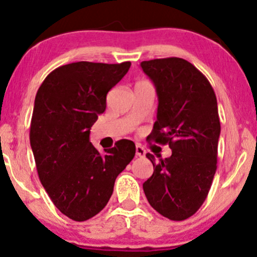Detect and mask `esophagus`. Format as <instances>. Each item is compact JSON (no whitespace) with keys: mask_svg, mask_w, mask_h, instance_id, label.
<instances>
[{"mask_svg":"<svg viewBox=\"0 0 257 257\" xmlns=\"http://www.w3.org/2000/svg\"><path fill=\"white\" fill-rule=\"evenodd\" d=\"M135 153H137V157H145L146 150L141 145H137V147H135Z\"/></svg>","mask_w":257,"mask_h":257,"instance_id":"obj_1","label":"esophagus"}]
</instances>
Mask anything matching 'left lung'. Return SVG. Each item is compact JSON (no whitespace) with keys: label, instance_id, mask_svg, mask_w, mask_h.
<instances>
[{"label":"left lung","instance_id":"1","mask_svg":"<svg viewBox=\"0 0 257 257\" xmlns=\"http://www.w3.org/2000/svg\"><path fill=\"white\" fill-rule=\"evenodd\" d=\"M158 95L157 120L151 143L169 144L172 156L152 162L144 182L149 203L173 221L188 219L202 206L216 172L221 132L213 87L197 67L181 58L153 59L140 64Z\"/></svg>","mask_w":257,"mask_h":257}]
</instances>
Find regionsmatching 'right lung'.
<instances>
[{
    "label": "right lung",
    "instance_id": "add662e5",
    "mask_svg": "<svg viewBox=\"0 0 257 257\" xmlns=\"http://www.w3.org/2000/svg\"><path fill=\"white\" fill-rule=\"evenodd\" d=\"M131 61H78L47 76L35 98L30 144L38 178L59 210L75 221L95 216L107 204L135 144L117 141L101 155L90 128L106 108V95L124 77Z\"/></svg>",
    "mask_w": 257,
    "mask_h": 257
}]
</instances>
